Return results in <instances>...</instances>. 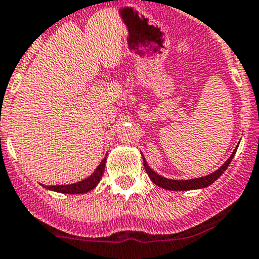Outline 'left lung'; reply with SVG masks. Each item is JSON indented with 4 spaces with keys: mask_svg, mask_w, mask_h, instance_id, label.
<instances>
[{
    "mask_svg": "<svg viewBox=\"0 0 259 259\" xmlns=\"http://www.w3.org/2000/svg\"><path fill=\"white\" fill-rule=\"evenodd\" d=\"M236 154V150L232 152V155L229 156L228 160L222 165L218 170L215 172L210 173L207 176L204 177H199V179H193V180H169L165 179V177L160 176V175H157L156 172L151 169V168L148 167L147 161L145 160V156L142 155L143 157V165H145V169L147 172L148 177L151 179L152 183L155 185L160 186L163 189H167V190H180V192H183V190H193V189H202V188H207L208 185L213 183V181H217L222 175L224 173V170L228 168V165L232 161L233 156Z\"/></svg>",
    "mask_w": 259,
    "mask_h": 259,
    "instance_id": "8db88e82",
    "label": "left lung"
}]
</instances>
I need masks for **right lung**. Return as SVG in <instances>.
<instances>
[{
    "mask_svg": "<svg viewBox=\"0 0 259 259\" xmlns=\"http://www.w3.org/2000/svg\"><path fill=\"white\" fill-rule=\"evenodd\" d=\"M105 161H107V157H104V159H103L102 163L99 164V167L96 168L95 172L92 173L91 176L87 177V179H84V180H82V181H79V183L70 184V185L46 186V188L49 189V190H53V192L65 193V194H83V193L90 192V190H92V189L98 185L99 181H100V179H102L103 173H104Z\"/></svg>",
    "mask_w": 259,
    "mask_h": 259,
    "instance_id": "add662e5",
    "label": "right lung"
}]
</instances>
